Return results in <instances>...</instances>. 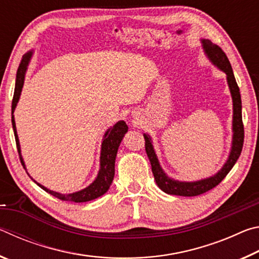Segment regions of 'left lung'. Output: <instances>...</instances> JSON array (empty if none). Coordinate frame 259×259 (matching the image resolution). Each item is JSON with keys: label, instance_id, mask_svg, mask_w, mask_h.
<instances>
[{"label": "left lung", "instance_id": "obj_1", "mask_svg": "<svg viewBox=\"0 0 259 259\" xmlns=\"http://www.w3.org/2000/svg\"><path fill=\"white\" fill-rule=\"evenodd\" d=\"M201 43H202L203 51L205 56L208 57V59L211 61L214 66L226 74L227 84H229L232 102H233V120H232V131H233V136H232L231 151L229 157H227L224 165L222 166V169L218 170V172L212 175V176L194 182H182L169 177L168 175L164 172V170L162 169V166L160 164L159 159H157L151 136L148 134H144V138H145V150L148 159H150L151 162L152 171L153 175H154L155 183L162 191L166 193V194L181 196H196L210 191L214 186H217L218 184L226 177V175L231 171V169L233 168L235 162L239 159L241 151H242L244 138L242 123V104H241L240 89L238 87V83L235 81L233 69H232V66L229 59H227L225 52L223 51L221 48L213 45L211 41L207 40V38H202Z\"/></svg>", "mask_w": 259, "mask_h": 259}]
</instances>
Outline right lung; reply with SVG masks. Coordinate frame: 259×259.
I'll list each match as a JSON object with an SVG mask.
<instances>
[{
	"instance_id": "obj_1",
	"label": "right lung",
	"mask_w": 259,
	"mask_h": 259,
	"mask_svg": "<svg viewBox=\"0 0 259 259\" xmlns=\"http://www.w3.org/2000/svg\"><path fill=\"white\" fill-rule=\"evenodd\" d=\"M32 56H33L32 50L26 52L23 57V59L20 61L18 71H17L15 94H14V99H12V106H11L12 128H14L16 144H17V148H18L21 164L24 165L25 170H26V165L23 159V155H21L20 143H19L18 134H17V129H16L14 113L17 107V104L19 102L21 90H23V85L25 81L26 71H27L28 64L30 59H32ZM126 131H128V125H126V123L123 120L116 122L113 126L107 129L106 133H105V135L103 136V140H102V150H100V160H99L100 168H99L98 175L95 181L91 183L89 186L83 188V190L74 192V193H69V194H61V193L49 190V188L41 185V184L37 183L36 181L34 182L36 183L42 190H45L46 192L49 193V194L56 196V198H58L59 200L68 201V202H87V201H91L99 198V196L104 195L105 193L108 191V188L113 182L114 174H115V157L117 154V150H119L120 144L122 142V139H123L124 135L126 134Z\"/></svg>"
}]
</instances>
